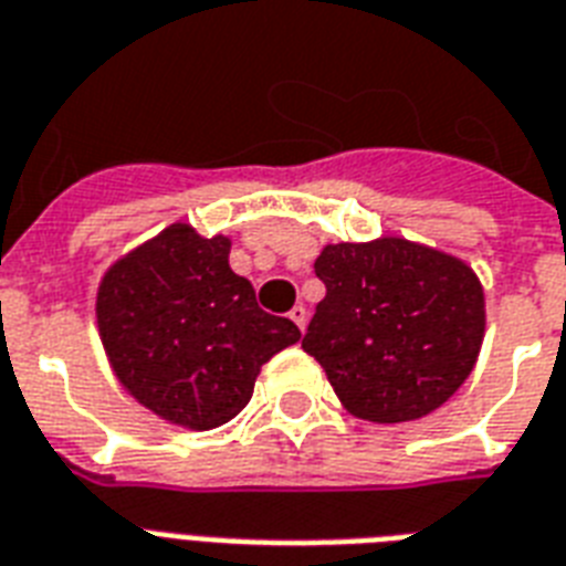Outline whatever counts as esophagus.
Returning a JSON list of instances; mask_svg holds the SVG:
<instances>
[{"mask_svg":"<svg viewBox=\"0 0 566 566\" xmlns=\"http://www.w3.org/2000/svg\"><path fill=\"white\" fill-rule=\"evenodd\" d=\"M289 318H292V322H295L297 327H301V331H304V327H306V318H310V315H306L304 306L297 304V306H292V313H289Z\"/></svg>","mask_w":566,"mask_h":566,"instance_id":"34e87169","label":"esophagus"}]
</instances>
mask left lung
<instances>
[{
  "instance_id": "left-lung-1",
  "label": "left lung",
  "mask_w": 566,
  "mask_h": 566,
  "mask_svg": "<svg viewBox=\"0 0 566 566\" xmlns=\"http://www.w3.org/2000/svg\"><path fill=\"white\" fill-rule=\"evenodd\" d=\"M327 295L304 352L357 419L410 422L470 378L484 339V289L458 256L384 235L327 244L315 260Z\"/></svg>"
}]
</instances>
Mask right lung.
<instances>
[{
	"label": "right lung",
	"instance_id": "right-lung-1",
	"mask_svg": "<svg viewBox=\"0 0 566 566\" xmlns=\"http://www.w3.org/2000/svg\"><path fill=\"white\" fill-rule=\"evenodd\" d=\"M96 327L126 392L191 431L242 413L262 366L301 339L230 269V239L191 223H170L105 271Z\"/></svg>",
	"mask_w": 566,
	"mask_h": 566
}]
</instances>
